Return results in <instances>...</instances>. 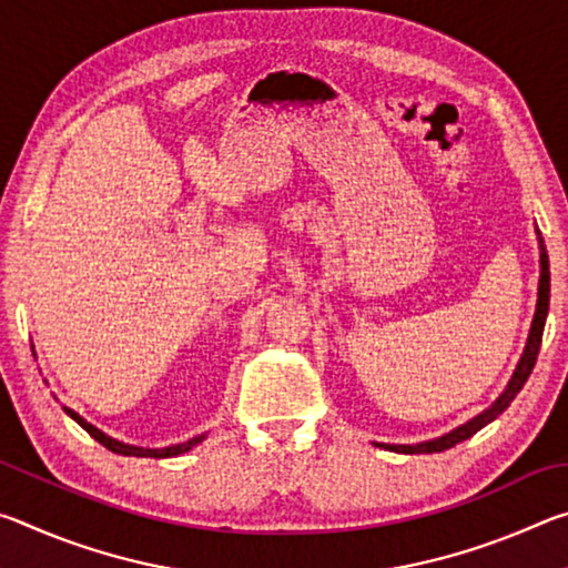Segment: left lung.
Returning <instances> with one entry per match:
<instances>
[{
    "label": "left lung",
    "instance_id": "8db88e82",
    "mask_svg": "<svg viewBox=\"0 0 568 568\" xmlns=\"http://www.w3.org/2000/svg\"><path fill=\"white\" fill-rule=\"evenodd\" d=\"M538 235V250H541V277H538V301H536V313H534V323H531V331H528V341H526V348L521 361H518L516 371L511 381H508L506 390L501 393L494 400L491 408H486L484 413H478L476 418L466 420L464 426H458L450 430V434L434 438V440H423V444L416 446H396V444H376L381 448H388V450H396V454H440V450L446 448H454L460 440L470 438L474 434H478L480 428L488 426V423L496 420L501 413L511 406V400L516 398V393L524 388V383L531 376L534 365H536V355L538 348H541V335H544V323H546V313H549V293H551V275H549V255H546V245H544V237L541 233L536 230Z\"/></svg>",
    "mask_w": 568,
    "mask_h": 568
}]
</instances>
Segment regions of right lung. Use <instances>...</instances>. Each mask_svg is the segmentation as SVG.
I'll return each instance as SVG.
<instances>
[{"mask_svg": "<svg viewBox=\"0 0 568 568\" xmlns=\"http://www.w3.org/2000/svg\"><path fill=\"white\" fill-rule=\"evenodd\" d=\"M64 413L67 416H70L72 420H77L80 423V426L88 430V434L98 440V444H102L104 448H110L112 454H120V456H138V458H170V456H180V454H185V450H190L192 446H197V444H203V438H205V434L203 436H195V438H190V440H185V444H175V446H168V448H140V446H130V444H122V440H118V438H110L108 434H102L100 428H94L92 423H88L84 420L80 413H74L72 408H64Z\"/></svg>", "mask_w": 568, "mask_h": 568, "instance_id": "add662e5", "label": "right lung"}]
</instances>
